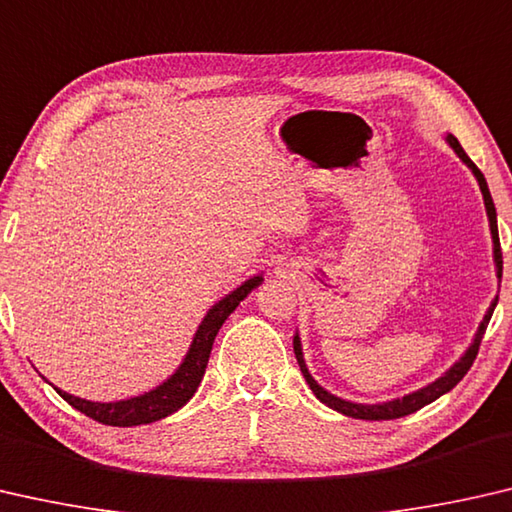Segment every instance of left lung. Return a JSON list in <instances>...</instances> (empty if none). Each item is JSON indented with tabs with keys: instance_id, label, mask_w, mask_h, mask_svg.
Listing matches in <instances>:
<instances>
[{
	"instance_id": "8db88e82",
	"label": "left lung",
	"mask_w": 512,
	"mask_h": 512,
	"mask_svg": "<svg viewBox=\"0 0 512 512\" xmlns=\"http://www.w3.org/2000/svg\"><path fill=\"white\" fill-rule=\"evenodd\" d=\"M447 142H449V147L458 154L460 161H463L469 167V170H472L476 181H479V188L483 192V201H485V211H488V220H490V233H492V245H494V265H497V279L501 281V267H504V261H501V245H499V231H497V211H494V201H492V195H490V190H488V181H485L483 172L472 163V158L465 154V149L460 147V142L454 136H447ZM494 306H497V299L492 301L490 308H488V313H485V317H483V322L479 324V331H476L472 345H469V349L465 351L463 356H460V360H456V363L451 365L449 370L440 376V379H435L433 383L424 385V388L410 392V395H404L401 399L383 401V404H354V401L340 399V397L331 395V392H326L322 385L313 379L311 372H308L306 360H304V351H301L299 333H295V340H292V345H295V356H297V363H299L301 374H304L306 383L311 385L313 395L320 399L322 404H326V406L333 408V410H338V413H342V415L354 417V420H372V422L397 420V417H406L410 413H415V410H420L426 404H431V401L442 397L451 388H456V385L460 383V379H463V376L469 372V367H472L476 354H479L483 333H485V329H488V322H490V317H492Z\"/></svg>"
}]
</instances>
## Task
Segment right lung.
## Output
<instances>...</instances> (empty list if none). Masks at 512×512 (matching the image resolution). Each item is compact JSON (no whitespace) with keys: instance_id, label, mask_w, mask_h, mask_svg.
I'll return each instance as SVG.
<instances>
[{"instance_id":"obj_1","label":"right lung","mask_w":512,"mask_h":512,"mask_svg":"<svg viewBox=\"0 0 512 512\" xmlns=\"http://www.w3.org/2000/svg\"><path fill=\"white\" fill-rule=\"evenodd\" d=\"M263 283V274L251 276L240 288L229 292L224 299L217 301V304L206 313L204 320H201L199 329L192 338V345L188 349L186 358L179 365V370L174 372L170 379L163 381L158 388L145 392L140 397L122 399V401H88L81 397H74L70 392H63L54 388L58 395H61L67 404L72 408L81 410L83 415L92 417L95 422H102L108 426H140V424H152L163 420V417L177 413L181 406H186L188 401L195 395L201 379H204L208 356H211L213 342L217 331L222 329L226 317L236 311L238 304L245 299L251 290L258 288Z\"/></svg>"}]
</instances>
